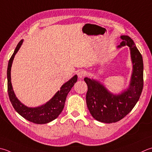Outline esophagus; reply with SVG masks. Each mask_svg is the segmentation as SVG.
Here are the masks:
<instances>
[{
  "mask_svg": "<svg viewBox=\"0 0 152 152\" xmlns=\"http://www.w3.org/2000/svg\"><path fill=\"white\" fill-rule=\"evenodd\" d=\"M86 74V72L84 70H80L78 71V78H82L83 77H84Z\"/></svg>",
  "mask_w": 152,
  "mask_h": 152,
  "instance_id": "1",
  "label": "esophagus"
}]
</instances>
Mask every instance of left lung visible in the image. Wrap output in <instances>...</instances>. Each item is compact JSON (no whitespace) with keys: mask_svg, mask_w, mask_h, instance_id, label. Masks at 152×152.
I'll return each mask as SVG.
<instances>
[{"mask_svg":"<svg viewBox=\"0 0 152 152\" xmlns=\"http://www.w3.org/2000/svg\"><path fill=\"white\" fill-rule=\"evenodd\" d=\"M123 41L117 46L130 49L132 72L129 87L120 94L110 91L98 80L86 77L88 85L86 103L95 119L104 123H116L132 111L139 100L144 85V64L142 55L133 40L128 35H121Z\"/></svg>","mask_w":152,"mask_h":152,"instance_id":"left-lung-1","label":"left lung"}]
</instances>
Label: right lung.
I'll return each instance as SVG.
<instances>
[{
	"instance_id": "right-lung-1",
	"label": "right lung",
	"mask_w": 152,
	"mask_h": 152,
	"mask_svg": "<svg viewBox=\"0 0 152 152\" xmlns=\"http://www.w3.org/2000/svg\"><path fill=\"white\" fill-rule=\"evenodd\" d=\"M23 40L22 39L15 49L13 55L10 58L7 68V80H8V93L12 105L16 111L26 118V120L35 124H46L55 120L61 113L64 107L65 101L68 94L71 88L77 82L78 76L74 75L68 82H65L61 86V90H58L54 95L51 99L43 105L30 107L23 104L18 99L13 90L11 82V68L14 56L18 51Z\"/></svg>"
}]
</instances>
